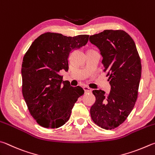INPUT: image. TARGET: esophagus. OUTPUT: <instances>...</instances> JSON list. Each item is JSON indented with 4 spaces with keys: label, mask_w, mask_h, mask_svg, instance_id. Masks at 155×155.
<instances>
[{
    "label": "esophagus",
    "mask_w": 155,
    "mask_h": 155,
    "mask_svg": "<svg viewBox=\"0 0 155 155\" xmlns=\"http://www.w3.org/2000/svg\"><path fill=\"white\" fill-rule=\"evenodd\" d=\"M83 90L84 91H85V93H91L92 91V89H90L88 87H84Z\"/></svg>",
    "instance_id": "esophagus-1"
}]
</instances>
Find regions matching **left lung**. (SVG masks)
<instances>
[{"label": "left lung", "mask_w": 155, "mask_h": 155, "mask_svg": "<svg viewBox=\"0 0 155 155\" xmlns=\"http://www.w3.org/2000/svg\"><path fill=\"white\" fill-rule=\"evenodd\" d=\"M89 41L100 50L111 87L108 95L101 89L93 91L95 102L90 114L98 126L114 129L125 121L136 104L141 61L134 40L123 30H106L90 36Z\"/></svg>", "instance_id": "1"}]
</instances>
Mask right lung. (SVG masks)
Wrapping results in <instances>:
<instances>
[{"instance_id": "obj_1", "label": "right lung", "mask_w": 155, "mask_h": 155, "mask_svg": "<svg viewBox=\"0 0 155 155\" xmlns=\"http://www.w3.org/2000/svg\"><path fill=\"white\" fill-rule=\"evenodd\" d=\"M89 36L45 33L35 39L24 55L22 94L31 115L43 127L65 124L75 102L84 94L82 87L70 86L58 72L68 71L70 54L85 46Z\"/></svg>"}]
</instances>
